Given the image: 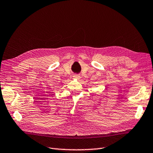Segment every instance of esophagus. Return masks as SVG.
I'll list each match as a JSON object with an SVG mask.
<instances>
[{
    "instance_id": "34e87169",
    "label": "esophagus",
    "mask_w": 153,
    "mask_h": 153,
    "mask_svg": "<svg viewBox=\"0 0 153 153\" xmlns=\"http://www.w3.org/2000/svg\"><path fill=\"white\" fill-rule=\"evenodd\" d=\"M73 77L75 78H76V79H80V76L79 75H74V76H73Z\"/></svg>"
}]
</instances>
